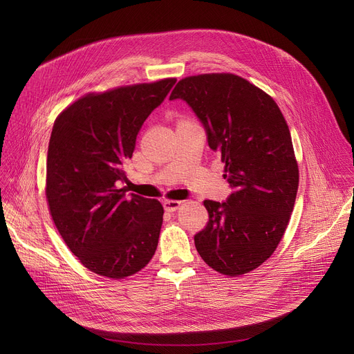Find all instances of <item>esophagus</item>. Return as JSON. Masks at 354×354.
Wrapping results in <instances>:
<instances>
[{
    "label": "esophagus",
    "mask_w": 354,
    "mask_h": 354,
    "mask_svg": "<svg viewBox=\"0 0 354 354\" xmlns=\"http://www.w3.org/2000/svg\"><path fill=\"white\" fill-rule=\"evenodd\" d=\"M180 205H182L180 201H163V208L166 211H169V212H174V211L179 209Z\"/></svg>",
    "instance_id": "34e87169"
}]
</instances>
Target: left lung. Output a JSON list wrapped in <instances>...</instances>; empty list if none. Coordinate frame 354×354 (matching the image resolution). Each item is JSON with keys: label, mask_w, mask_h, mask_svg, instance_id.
<instances>
[{"label": "left lung", "mask_w": 354, "mask_h": 354, "mask_svg": "<svg viewBox=\"0 0 354 354\" xmlns=\"http://www.w3.org/2000/svg\"><path fill=\"white\" fill-rule=\"evenodd\" d=\"M187 102L221 155L232 194L203 201L209 221L194 239L211 268L247 274L271 257L284 235L299 189L286 119L266 91L235 74L182 79L169 100Z\"/></svg>", "instance_id": "obj_1"}]
</instances>
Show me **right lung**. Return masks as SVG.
<instances>
[{
    "label": "right lung",
    "instance_id": "obj_1",
    "mask_svg": "<svg viewBox=\"0 0 354 354\" xmlns=\"http://www.w3.org/2000/svg\"><path fill=\"white\" fill-rule=\"evenodd\" d=\"M175 83L165 79L87 95L54 122L47 153L50 214L70 251L99 275H132L156 251L163 207L119 185L142 124Z\"/></svg>",
    "mask_w": 354,
    "mask_h": 354
}]
</instances>
